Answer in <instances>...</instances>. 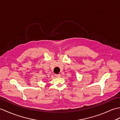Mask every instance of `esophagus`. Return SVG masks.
Listing matches in <instances>:
<instances>
[{
	"instance_id": "esophagus-1",
	"label": "esophagus",
	"mask_w": 120,
	"mask_h": 120,
	"mask_svg": "<svg viewBox=\"0 0 120 120\" xmlns=\"http://www.w3.org/2000/svg\"><path fill=\"white\" fill-rule=\"evenodd\" d=\"M55 76L56 77H60L61 75L60 74H55Z\"/></svg>"
}]
</instances>
